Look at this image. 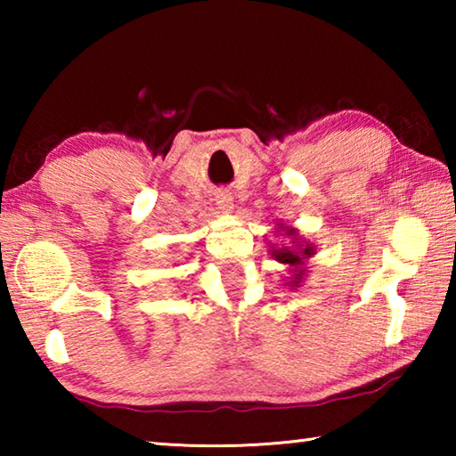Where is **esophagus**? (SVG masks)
<instances>
[{
  "mask_svg": "<svg viewBox=\"0 0 456 456\" xmlns=\"http://www.w3.org/2000/svg\"><path fill=\"white\" fill-rule=\"evenodd\" d=\"M217 205L223 213L233 211V197H231V192H225V191L217 192Z\"/></svg>",
  "mask_w": 456,
  "mask_h": 456,
  "instance_id": "esophagus-1",
  "label": "esophagus"
}]
</instances>
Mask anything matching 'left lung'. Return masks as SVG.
<instances>
[{
  "mask_svg": "<svg viewBox=\"0 0 456 456\" xmlns=\"http://www.w3.org/2000/svg\"><path fill=\"white\" fill-rule=\"evenodd\" d=\"M285 231V235L293 239V243L296 247H280V249H272V256L275 257V261H280V264L289 265L291 269V277H289V288H297L299 283H302L304 275H305V267H304V261L307 257H312L315 253V247L312 243H304V241H297V231L291 229V227H281Z\"/></svg>",
  "mask_w": 456,
  "mask_h": 456,
  "instance_id": "obj_1",
  "label": "left lung"
}]
</instances>
